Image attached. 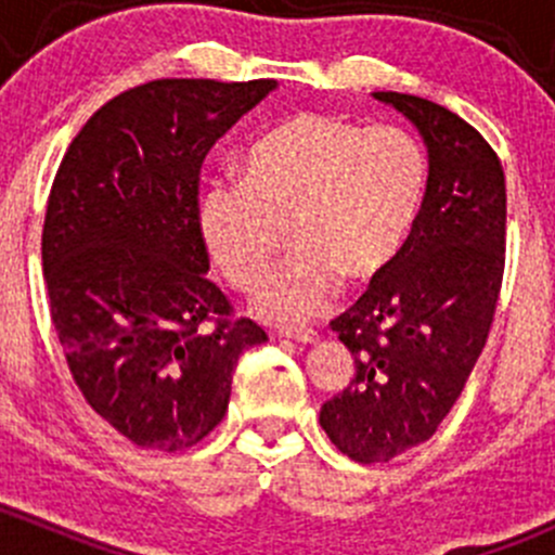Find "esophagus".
<instances>
[{
	"instance_id": "obj_1",
	"label": "esophagus",
	"mask_w": 555,
	"mask_h": 555,
	"mask_svg": "<svg viewBox=\"0 0 555 555\" xmlns=\"http://www.w3.org/2000/svg\"><path fill=\"white\" fill-rule=\"evenodd\" d=\"M276 338L295 340V344H317V333L306 327H279Z\"/></svg>"
}]
</instances>
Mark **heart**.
<instances>
[{
	"label": "heart",
	"mask_w": 555,
	"mask_h": 555,
	"mask_svg": "<svg viewBox=\"0 0 555 555\" xmlns=\"http://www.w3.org/2000/svg\"><path fill=\"white\" fill-rule=\"evenodd\" d=\"M424 193L427 155L408 131L300 112L257 139L244 179L201 188L195 231L233 287L255 289L287 225L293 255L257 289L251 311L300 324L333 304L344 279L360 287L389 271Z\"/></svg>",
	"instance_id": "heart-1"
}]
</instances>
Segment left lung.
<instances>
[{
    "label": "left lung",
    "instance_id": "obj_1",
    "mask_svg": "<svg viewBox=\"0 0 555 555\" xmlns=\"http://www.w3.org/2000/svg\"><path fill=\"white\" fill-rule=\"evenodd\" d=\"M427 147V193L408 244L330 322L357 376L319 411L340 453L389 462L438 433L486 346L505 271V173L494 150L446 106L373 93Z\"/></svg>",
    "mask_w": 555,
    "mask_h": 555
}]
</instances>
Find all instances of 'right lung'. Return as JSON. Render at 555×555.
Instances as JSON below:
<instances>
[{
    "mask_svg": "<svg viewBox=\"0 0 555 555\" xmlns=\"http://www.w3.org/2000/svg\"><path fill=\"white\" fill-rule=\"evenodd\" d=\"M276 80H153L93 112L42 228L50 319L88 405L139 449L182 451L222 422L238 357L266 344L206 279L198 173ZM215 321L211 331H201Z\"/></svg>",
    "mask_w": 555,
    "mask_h": 555,
    "instance_id": "obj_1",
    "label": "right lung"
}]
</instances>
